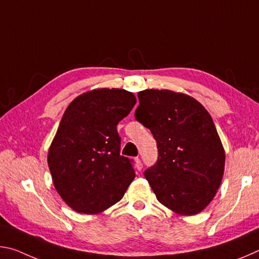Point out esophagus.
<instances>
[{"instance_id": "1", "label": "esophagus", "mask_w": 259, "mask_h": 259, "mask_svg": "<svg viewBox=\"0 0 259 259\" xmlns=\"http://www.w3.org/2000/svg\"><path fill=\"white\" fill-rule=\"evenodd\" d=\"M136 168H137V170H139V171L143 169V162L139 159V157L136 159Z\"/></svg>"}]
</instances>
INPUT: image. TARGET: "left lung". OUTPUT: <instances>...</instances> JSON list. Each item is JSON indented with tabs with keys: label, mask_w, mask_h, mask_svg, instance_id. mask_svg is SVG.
Returning <instances> with one entry per match:
<instances>
[{
	"label": "left lung",
	"mask_w": 259,
	"mask_h": 259,
	"mask_svg": "<svg viewBox=\"0 0 259 259\" xmlns=\"http://www.w3.org/2000/svg\"><path fill=\"white\" fill-rule=\"evenodd\" d=\"M136 120L156 140L157 160L145 170L156 199L192 216L207 207L222 183L225 152L213 121L190 96L170 90L138 93Z\"/></svg>",
	"instance_id": "8db88e82"
}]
</instances>
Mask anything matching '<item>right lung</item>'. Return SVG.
Returning a JSON list of instances; mask_svg holds the SVG:
<instances>
[{
	"label": "right lung",
	"mask_w": 259,
	"mask_h": 259,
	"mask_svg": "<svg viewBox=\"0 0 259 259\" xmlns=\"http://www.w3.org/2000/svg\"><path fill=\"white\" fill-rule=\"evenodd\" d=\"M136 104L133 93L98 89L78 96L61 117L48 154L57 192L73 210L98 213L123 198L136 176L120 154L116 125Z\"/></svg>",
	"instance_id": "1"
}]
</instances>
